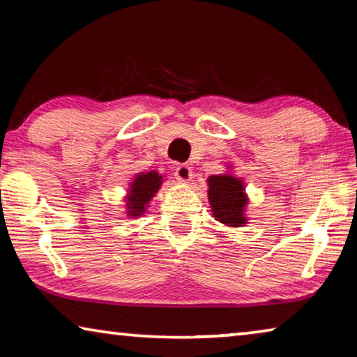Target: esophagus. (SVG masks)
<instances>
[{
	"label": "esophagus",
	"mask_w": 357,
	"mask_h": 357,
	"mask_svg": "<svg viewBox=\"0 0 357 357\" xmlns=\"http://www.w3.org/2000/svg\"><path fill=\"white\" fill-rule=\"evenodd\" d=\"M174 176L179 181V183H189L192 179V170L189 165L185 164H178L174 168Z\"/></svg>",
	"instance_id": "esophagus-1"
}]
</instances>
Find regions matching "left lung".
Segmentation results:
<instances>
[{
    "instance_id": "obj_1",
    "label": "left lung",
    "mask_w": 357,
    "mask_h": 357,
    "mask_svg": "<svg viewBox=\"0 0 357 357\" xmlns=\"http://www.w3.org/2000/svg\"><path fill=\"white\" fill-rule=\"evenodd\" d=\"M208 198L215 220L227 227H244L245 204L249 203L244 183L233 174H213L208 178Z\"/></svg>"
}]
</instances>
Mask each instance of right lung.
<instances>
[{
  "label": "right lung",
  "instance_id": "obj_1",
  "mask_svg": "<svg viewBox=\"0 0 357 357\" xmlns=\"http://www.w3.org/2000/svg\"><path fill=\"white\" fill-rule=\"evenodd\" d=\"M162 179L164 178L157 172L135 174V179L130 183L129 193L126 197V208H128L126 213L129 217H140L144 214L151 198L160 189Z\"/></svg>",
  "mask_w": 357,
  "mask_h": 357
}]
</instances>
